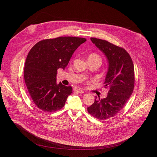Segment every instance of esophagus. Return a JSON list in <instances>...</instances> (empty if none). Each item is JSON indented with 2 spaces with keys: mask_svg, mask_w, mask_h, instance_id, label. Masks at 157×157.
<instances>
[{
  "mask_svg": "<svg viewBox=\"0 0 157 157\" xmlns=\"http://www.w3.org/2000/svg\"><path fill=\"white\" fill-rule=\"evenodd\" d=\"M73 91L75 92H76V93H84V91L83 90H82L81 89L77 88V87H75L73 89Z\"/></svg>",
  "mask_w": 157,
  "mask_h": 157,
  "instance_id": "1",
  "label": "esophagus"
}]
</instances>
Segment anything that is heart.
<instances>
[{
	"instance_id": "b5f03b06",
	"label": "heart",
	"mask_w": 157,
	"mask_h": 157,
	"mask_svg": "<svg viewBox=\"0 0 157 157\" xmlns=\"http://www.w3.org/2000/svg\"><path fill=\"white\" fill-rule=\"evenodd\" d=\"M88 59H99V60H100V61H101V57H100L98 55H97V54H96V53H92V54H91L89 56Z\"/></svg>"
}]
</instances>
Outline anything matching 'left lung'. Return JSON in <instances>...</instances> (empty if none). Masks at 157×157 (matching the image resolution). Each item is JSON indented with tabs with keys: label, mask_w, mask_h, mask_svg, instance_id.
Returning a JSON list of instances; mask_svg holds the SVG:
<instances>
[{
	"label": "left lung",
	"mask_w": 157,
	"mask_h": 157,
	"mask_svg": "<svg viewBox=\"0 0 157 157\" xmlns=\"http://www.w3.org/2000/svg\"><path fill=\"white\" fill-rule=\"evenodd\" d=\"M91 41L105 56L108 69L104 84L109 91L105 98L96 97L87 107L88 113L99 120L114 117L125 106L134 88V67L129 54L122 48L106 40L91 38Z\"/></svg>",
	"instance_id": "obj_1"
}]
</instances>
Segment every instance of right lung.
Listing matches in <instances>:
<instances>
[{"mask_svg": "<svg viewBox=\"0 0 157 157\" xmlns=\"http://www.w3.org/2000/svg\"><path fill=\"white\" fill-rule=\"evenodd\" d=\"M86 38L61 36L43 40L29 52L24 68V79L35 104L52 113L61 109L72 93L71 86L56 83L57 70H64L73 54Z\"/></svg>", "mask_w": 157, "mask_h": 157, "instance_id": "add662e5", "label": "right lung"}]
</instances>
